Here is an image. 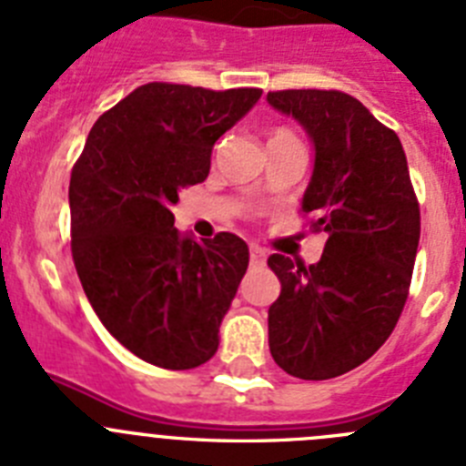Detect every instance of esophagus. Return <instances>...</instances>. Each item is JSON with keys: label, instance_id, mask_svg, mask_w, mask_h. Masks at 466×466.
Returning <instances> with one entry per match:
<instances>
[{"label": "esophagus", "instance_id": "esophagus-1", "mask_svg": "<svg viewBox=\"0 0 466 466\" xmlns=\"http://www.w3.org/2000/svg\"><path fill=\"white\" fill-rule=\"evenodd\" d=\"M267 262V253L260 248V246H250V265L262 267Z\"/></svg>", "mask_w": 466, "mask_h": 466}]
</instances>
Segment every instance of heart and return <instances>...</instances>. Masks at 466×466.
<instances>
[{"label":"heart","mask_w":466,"mask_h":466,"mask_svg":"<svg viewBox=\"0 0 466 466\" xmlns=\"http://www.w3.org/2000/svg\"><path fill=\"white\" fill-rule=\"evenodd\" d=\"M279 137H293V133H289V131H283V128H279V131L272 133V137H269V140H279Z\"/></svg>","instance_id":"b5f03b06"}]
</instances>
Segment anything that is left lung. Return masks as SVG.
Instances as JSON below:
<instances>
[{"label": "left lung", "instance_id": "left-lung-1", "mask_svg": "<svg viewBox=\"0 0 466 466\" xmlns=\"http://www.w3.org/2000/svg\"><path fill=\"white\" fill-rule=\"evenodd\" d=\"M314 145L302 197L311 229L326 232L321 260L274 253L281 281L269 307V351L286 373L330 380L368 361L401 317L420 244V206L403 145L342 91H272Z\"/></svg>", "mask_w": 466, "mask_h": 466}]
</instances>
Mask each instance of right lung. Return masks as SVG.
I'll use <instances>...</instances> for the list:
<instances>
[{
    "label": "right lung",
    "mask_w": 466,
    "mask_h": 466,
    "mask_svg": "<svg viewBox=\"0 0 466 466\" xmlns=\"http://www.w3.org/2000/svg\"><path fill=\"white\" fill-rule=\"evenodd\" d=\"M260 88L152 82L105 112L72 168V258L93 311L128 351L166 370L206 363L248 267L237 234L197 238L171 206L204 183L218 137Z\"/></svg>",
    "instance_id": "right-lung-1"
}]
</instances>
